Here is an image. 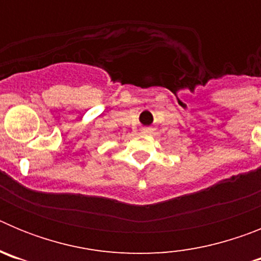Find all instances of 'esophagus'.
<instances>
[{
  "label": "esophagus",
  "mask_w": 261,
  "mask_h": 261,
  "mask_svg": "<svg viewBox=\"0 0 261 261\" xmlns=\"http://www.w3.org/2000/svg\"><path fill=\"white\" fill-rule=\"evenodd\" d=\"M141 133H144V135H153V129L151 128H142Z\"/></svg>",
  "instance_id": "obj_1"
}]
</instances>
